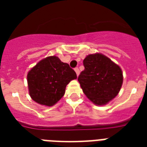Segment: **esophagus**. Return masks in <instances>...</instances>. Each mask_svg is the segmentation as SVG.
I'll list each match as a JSON object with an SVG mask.
<instances>
[{"mask_svg":"<svg viewBox=\"0 0 147 147\" xmlns=\"http://www.w3.org/2000/svg\"><path fill=\"white\" fill-rule=\"evenodd\" d=\"M75 71H76V74H77V76H78V75H79V73H80V71H79L78 68H75Z\"/></svg>","mask_w":147,"mask_h":147,"instance_id":"1","label":"esophagus"}]
</instances>
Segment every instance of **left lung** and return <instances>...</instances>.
Returning <instances> with one entry per match:
<instances>
[{
    "mask_svg": "<svg viewBox=\"0 0 147 147\" xmlns=\"http://www.w3.org/2000/svg\"><path fill=\"white\" fill-rule=\"evenodd\" d=\"M83 65L85 69L78 80L88 99L103 105L117 95L123 83V73L117 65L99 53L88 55Z\"/></svg>",
    "mask_w": 147,
    "mask_h": 147,
    "instance_id": "left-lung-1",
    "label": "left lung"
}]
</instances>
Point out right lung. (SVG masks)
<instances>
[{
    "instance_id": "add662e5",
    "label": "right lung",
    "mask_w": 147,
    "mask_h": 147,
    "mask_svg": "<svg viewBox=\"0 0 147 147\" xmlns=\"http://www.w3.org/2000/svg\"><path fill=\"white\" fill-rule=\"evenodd\" d=\"M77 78L69 64L56 56H49L38 62L28 72L30 95L40 105L53 106L63 97L65 87Z\"/></svg>"
}]
</instances>
